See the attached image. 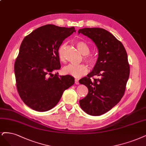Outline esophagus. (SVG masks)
I'll list each match as a JSON object with an SVG mask.
<instances>
[{"label": "esophagus", "instance_id": "1", "mask_svg": "<svg viewBox=\"0 0 146 146\" xmlns=\"http://www.w3.org/2000/svg\"><path fill=\"white\" fill-rule=\"evenodd\" d=\"M75 84H79V82L78 79H75Z\"/></svg>", "mask_w": 146, "mask_h": 146}]
</instances>
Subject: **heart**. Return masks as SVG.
Instances as JSON below:
<instances>
[{"label": "heart", "instance_id": "b5f03b06", "mask_svg": "<svg viewBox=\"0 0 146 146\" xmlns=\"http://www.w3.org/2000/svg\"><path fill=\"white\" fill-rule=\"evenodd\" d=\"M76 46L83 56V60L89 65H93L96 62V57L94 54L89 53L90 47L89 45L83 41H77ZM66 48V44L63 43L59 46L57 54L59 60L61 62L64 61V49ZM88 68L84 64H69L63 68V72L64 74L69 75L75 78H80L88 72Z\"/></svg>", "mask_w": 146, "mask_h": 146}]
</instances>
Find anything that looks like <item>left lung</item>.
Masks as SVG:
<instances>
[{
  "mask_svg": "<svg viewBox=\"0 0 146 146\" xmlns=\"http://www.w3.org/2000/svg\"><path fill=\"white\" fill-rule=\"evenodd\" d=\"M92 40L98 49V58L92 71L79 80L88 88V94L80 100L83 111L92 116L108 112L121 100L129 77L127 54L122 43L109 31L100 28L80 29ZM98 75L100 79L90 78Z\"/></svg>",
  "mask_w": 146,
  "mask_h": 146,
  "instance_id": "left-lung-1",
  "label": "left lung"
}]
</instances>
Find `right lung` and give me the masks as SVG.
I'll return each mask as SVG.
<instances>
[{"instance_id": "add662e5", "label": "right lung", "mask_w": 146, "mask_h": 146, "mask_svg": "<svg viewBox=\"0 0 146 146\" xmlns=\"http://www.w3.org/2000/svg\"><path fill=\"white\" fill-rule=\"evenodd\" d=\"M75 28L54 25L37 28L24 38L14 63L16 87L20 97L38 112L51 109L65 90L74 84L71 75L52 72L61 68L57 51Z\"/></svg>"}]
</instances>
